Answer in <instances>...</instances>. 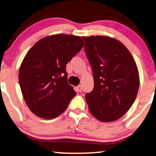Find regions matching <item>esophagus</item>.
<instances>
[{
    "mask_svg": "<svg viewBox=\"0 0 156 156\" xmlns=\"http://www.w3.org/2000/svg\"><path fill=\"white\" fill-rule=\"evenodd\" d=\"M76 91H78V92H81V91H82V86L81 85H79L76 87Z\"/></svg>",
    "mask_w": 156,
    "mask_h": 156,
    "instance_id": "34e87169",
    "label": "esophagus"
}]
</instances>
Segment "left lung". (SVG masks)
Wrapping results in <instances>:
<instances>
[{
	"label": "left lung",
	"mask_w": 156,
	"mask_h": 156,
	"mask_svg": "<svg viewBox=\"0 0 156 156\" xmlns=\"http://www.w3.org/2000/svg\"><path fill=\"white\" fill-rule=\"evenodd\" d=\"M94 76L93 90L85 94L91 114L98 120H118L133 105L139 88V74L129 50L106 36L82 37Z\"/></svg>",
	"instance_id": "obj_1"
}]
</instances>
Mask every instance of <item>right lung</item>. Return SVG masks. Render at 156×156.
<instances>
[{"label": "right lung", "mask_w": 156, "mask_h": 156, "mask_svg": "<svg viewBox=\"0 0 156 156\" xmlns=\"http://www.w3.org/2000/svg\"><path fill=\"white\" fill-rule=\"evenodd\" d=\"M84 46L80 36H48L37 41L25 55L18 79L25 103L36 116H58L76 94L67 82L66 65Z\"/></svg>", "instance_id": "obj_1"}]
</instances>
